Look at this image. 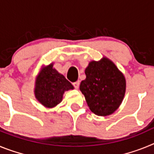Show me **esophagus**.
<instances>
[{
    "mask_svg": "<svg viewBox=\"0 0 154 154\" xmlns=\"http://www.w3.org/2000/svg\"><path fill=\"white\" fill-rule=\"evenodd\" d=\"M79 84H80L79 81H77V82H74V83H73V85H74L75 89H78L79 87Z\"/></svg>",
    "mask_w": 154,
    "mask_h": 154,
    "instance_id": "obj_1",
    "label": "esophagus"
}]
</instances>
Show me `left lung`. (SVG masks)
<instances>
[{"label":"left lung","mask_w":154,"mask_h":154,"mask_svg":"<svg viewBox=\"0 0 154 154\" xmlns=\"http://www.w3.org/2000/svg\"><path fill=\"white\" fill-rule=\"evenodd\" d=\"M85 73L86 78L81 82L79 89L89 109L100 116L113 113L120 106L126 93L123 73L105 56L99 61L89 62Z\"/></svg>","instance_id":"left-lung-1"}]
</instances>
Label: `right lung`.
<instances>
[{
	"instance_id": "add662e5",
	"label": "right lung",
	"mask_w": 154,
	"mask_h": 154,
	"mask_svg": "<svg viewBox=\"0 0 154 154\" xmlns=\"http://www.w3.org/2000/svg\"><path fill=\"white\" fill-rule=\"evenodd\" d=\"M53 65L52 62L41 69L34 87L36 99L47 109L56 106L62 101L65 92L74 89L70 82L53 68Z\"/></svg>"
}]
</instances>
